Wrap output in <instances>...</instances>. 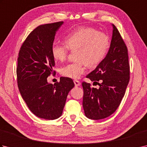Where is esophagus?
Returning <instances> with one entry per match:
<instances>
[{"label": "esophagus", "mask_w": 147, "mask_h": 147, "mask_svg": "<svg viewBox=\"0 0 147 147\" xmlns=\"http://www.w3.org/2000/svg\"><path fill=\"white\" fill-rule=\"evenodd\" d=\"M74 85L76 86H79L81 85V83L79 82V81H78L77 80H74Z\"/></svg>", "instance_id": "obj_1"}]
</instances>
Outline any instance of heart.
I'll list each match as a JSON object with an SVG mask.
<instances>
[{"label":"heart","mask_w":147,"mask_h":147,"mask_svg":"<svg viewBox=\"0 0 147 147\" xmlns=\"http://www.w3.org/2000/svg\"><path fill=\"white\" fill-rule=\"evenodd\" d=\"M65 44L54 43L51 54L55 60L63 61L69 49L75 51L76 60L74 63L64 65L61 69L62 75L76 79L85 73L86 65L95 67L104 60L109 48V39L106 34L93 28L80 27L69 33L64 38Z\"/></svg>","instance_id":"1"}]
</instances>
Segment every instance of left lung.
Returning <instances> with one entry per match:
<instances>
[{
	"label": "left lung",
	"instance_id": "1",
	"mask_svg": "<svg viewBox=\"0 0 147 147\" xmlns=\"http://www.w3.org/2000/svg\"><path fill=\"white\" fill-rule=\"evenodd\" d=\"M109 51L100 63L86 76L92 82L98 83L99 88L82 83L83 107L86 117L99 120L110 116L116 111L129 81V65L127 49L113 24Z\"/></svg>",
	"mask_w": 147,
	"mask_h": 147
}]
</instances>
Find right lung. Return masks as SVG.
I'll list each match as a JSON object with an SVG mask.
<instances>
[{
    "instance_id": "add662e5",
    "label": "right lung",
    "mask_w": 147,
    "mask_h": 147,
    "mask_svg": "<svg viewBox=\"0 0 147 147\" xmlns=\"http://www.w3.org/2000/svg\"><path fill=\"white\" fill-rule=\"evenodd\" d=\"M63 21L40 25L28 36L19 52L16 69L18 88L33 113L40 118L54 120L61 116L67 96L74 84L61 77L52 85L47 78L53 73L54 59L51 47Z\"/></svg>"
}]
</instances>
